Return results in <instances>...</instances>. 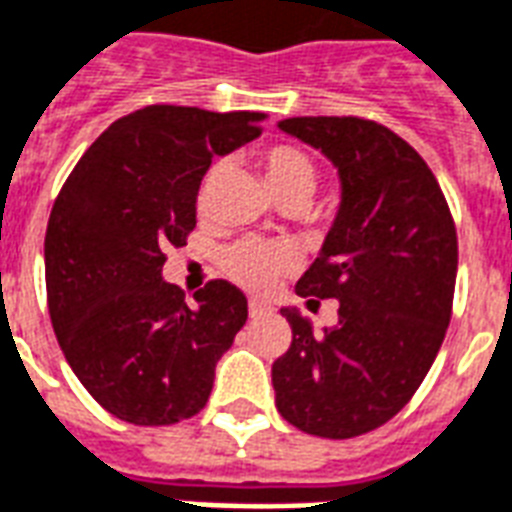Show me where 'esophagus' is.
<instances>
[{"label": "esophagus", "mask_w": 512, "mask_h": 512, "mask_svg": "<svg viewBox=\"0 0 512 512\" xmlns=\"http://www.w3.org/2000/svg\"><path fill=\"white\" fill-rule=\"evenodd\" d=\"M248 313H251V318H259V315L267 313V305L259 302V299H251V302H248Z\"/></svg>", "instance_id": "34e87169"}]
</instances>
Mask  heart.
<instances>
[{
    "instance_id": "obj_1",
    "label": "heart",
    "mask_w": 512,
    "mask_h": 512,
    "mask_svg": "<svg viewBox=\"0 0 512 512\" xmlns=\"http://www.w3.org/2000/svg\"><path fill=\"white\" fill-rule=\"evenodd\" d=\"M259 167L264 172L267 186L278 199L286 197H305L315 191L318 172H315L313 159L307 156L297 145L288 142H275L267 145L259 153ZM215 180H218V164L207 169L197 188V210L207 213V207L213 202ZM221 270L237 283L248 288L253 294H264L278 283L288 270H291V253L283 248H275L270 242L261 240H240L232 248H226L221 256Z\"/></svg>"
}]
</instances>
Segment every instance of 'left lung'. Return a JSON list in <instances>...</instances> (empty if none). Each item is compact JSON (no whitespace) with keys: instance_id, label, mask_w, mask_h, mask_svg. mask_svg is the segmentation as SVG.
<instances>
[{"instance_id":"obj_1","label":"left lung","mask_w":512,"mask_h":512,"mask_svg":"<svg viewBox=\"0 0 512 512\" xmlns=\"http://www.w3.org/2000/svg\"><path fill=\"white\" fill-rule=\"evenodd\" d=\"M280 129L334 161L343 202L297 283L310 307L337 299L340 324L315 334L283 310L291 345L272 364L275 405L299 432L348 440L391 421L424 383L453 313L456 226L432 169L388 126L307 115Z\"/></svg>"}]
</instances>
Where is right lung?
Masks as SVG:
<instances>
[{
    "instance_id": "1",
    "label": "right lung",
    "mask_w": 512,
    "mask_h": 512,
    "mask_svg": "<svg viewBox=\"0 0 512 512\" xmlns=\"http://www.w3.org/2000/svg\"><path fill=\"white\" fill-rule=\"evenodd\" d=\"M261 113L148 105L99 134L53 202L45 288L69 367L107 413L137 426L197 416L215 361L248 318L229 280L188 302L161 280L169 245L197 226V188L213 156L261 134Z\"/></svg>"
}]
</instances>
